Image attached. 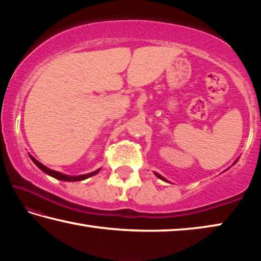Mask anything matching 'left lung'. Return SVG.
Instances as JSON below:
<instances>
[{
    "label": "left lung",
    "instance_id": "left-lung-1",
    "mask_svg": "<svg viewBox=\"0 0 261 261\" xmlns=\"http://www.w3.org/2000/svg\"><path fill=\"white\" fill-rule=\"evenodd\" d=\"M155 175H156V176H158V177H159V178H161V179H162V180H166V179H165V178H163V177H162V176H161V175H159V174H155ZM166 182H167V180H166Z\"/></svg>",
    "mask_w": 261,
    "mask_h": 261
}]
</instances>
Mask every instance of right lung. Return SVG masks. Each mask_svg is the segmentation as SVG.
<instances>
[{"mask_svg": "<svg viewBox=\"0 0 261 261\" xmlns=\"http://www.w3.org/2000/svg\"><path fill=\"white\" fill-rule=\"evenodd\" d=\"M30 158L32 159V161L35 163V165H37L39 168H40V169L43 171V173H46L47 175H50V176H53V177H55V178H57V179H60V180H68V182H77V180H83V179H86V178H88V177H91V176H93V175H96L99 173V170H96V171H93V173H91V174H86V175H79V176H68V175H64V174H61V173H59V171H55V170H51V169H49V168H47V167H45L42 165V163H40L39 162L38 160H35V159L33 158V156H31L30 155Z\"/></svg>", "mask_w": 261, "mask_h": 261, "instance_id": "right-lung-1", "label": "right lung"}]
</instances>
